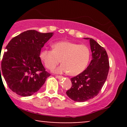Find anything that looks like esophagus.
<instances>
[{"label":"esophagus","instance_id":"obj_1","mask_svg":"<svg viewBox=\"0 0 127 127\" xmlns=\"http://www.w3.org/2000/svg\"><path fill=\"white\" fill-rule=\"evenodd\" d=\"M56 78L59 79H62L63 78V76H60V75H57L56 76Z\"/></svg>","mask_w":127,"mask_h":127}]
</instances>
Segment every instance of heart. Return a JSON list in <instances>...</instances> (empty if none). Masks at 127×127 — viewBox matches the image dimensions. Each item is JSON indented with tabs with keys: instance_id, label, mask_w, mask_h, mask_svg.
Wrapping results in <instances>:
<instances>
[{
	"instance_id": "obj_1",
	"label": "heart",
	"mask_w": 127,
	"mask_h": 127,
	"mask_svg": "<svg viewBox=\"0 0 127 127\" xmlns=\"http://www.w3.org/2000/svg\"><path fill=\"white\" fill-rule=\"evenodd\" d=\"M53 49H44L40 58L46 68L52 70L60 63L63 64L55 70V72H68L75 76L87 67L90 58V51L87 45L69 41H60L52 45Z\"/></svg>"
}]
</instances>
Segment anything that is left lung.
Segmentation results:
<instances>
[{"instance_id":"obj_1","label":"left lung","mask_w":127,"mask_h":127,"mask_svg":"<svg viewBox=\"0 0 127 127\" xmlns=\"http://www.w3.org/2000/svg\"><path fill=\"white\" fill-rule=\"evenodd\" d=\"M90 39L92 60L82 73L71 78L72 87L66 91L70 98L84 102L98 95L105 83L109 70L108 55L105 49L92 38Z\"/></svg>"}]
</instances>
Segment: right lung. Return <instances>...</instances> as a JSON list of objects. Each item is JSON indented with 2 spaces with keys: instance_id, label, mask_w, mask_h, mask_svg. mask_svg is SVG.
<instances>
[{
  "instance_id": "right-lung-1",
  "label": "right lung",
  "mask_w": 127,
  "mask_h": 127,
  "mask_svg": "<svg viewBox=\"0 0 127 127\" xmlns=\"http://www.w3.org/2000/svg\"><path fill=\"white\" fill-rule=\"evenodd\" d=\"M52 35L53 33L27 30L13 37L7 45L1 62L0 78L3 75L14 93L23 97L32 95L50 76L42 64L40 54Z\"/></svg>"
}]
</instances>
